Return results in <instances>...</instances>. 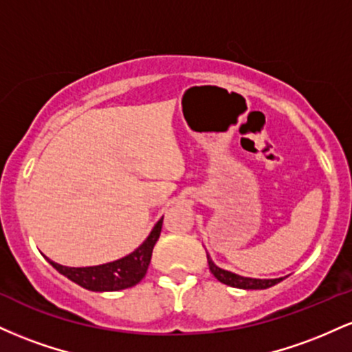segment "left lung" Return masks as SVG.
<instances>
[{
    "label": "left lung",
    "instance_id": "left-lung-1",
    "mask_svg": "<svg viewBox=\"0 0 352 352\" xmlns=\"http://www.w3.org/2000/svg\"><path fill=\"white\" fill-rule=\"evenodd\" d=\"M207 260H208V266L210 272H212L213 276L217 278L218 281L223 283V285L233 286V288H240V289H266L272 288V286L278 285V283L285 280V278H273V280H260V278H248V276H241V274L232 273L228 270L220 268L213 263V260L210 258V254L207 253Z\"/></svg>",
    "mask_w": 352,
    "mask_h": 352
}]
</instances>
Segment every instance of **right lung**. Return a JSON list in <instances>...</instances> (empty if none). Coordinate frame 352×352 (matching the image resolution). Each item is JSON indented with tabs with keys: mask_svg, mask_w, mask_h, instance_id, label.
<instances>
[{
	"mask_svg": "<svg viewBox=\"0 0 352 352\" xmlns=\"http://www.w3.org/2000/svg\"><path fill=\"white\" fill-rule=\"evenodd\" d=\"M164 217L153 225L152 232L145 238L144 243L129 253L127 256L98 266H84V268H74V266H63L56 261L47 260L60 274L69 278L76 285L82 286L89 292H120V289L132 288L139 283L147 273L148 263L152 258V250L159 240L162 232Z\"/></svg>",
	"mask_w": 352,
	"mask_h": 352,
	"instance_id": "1",
	"label": "right lung"
}]
</instances>
